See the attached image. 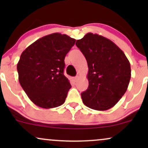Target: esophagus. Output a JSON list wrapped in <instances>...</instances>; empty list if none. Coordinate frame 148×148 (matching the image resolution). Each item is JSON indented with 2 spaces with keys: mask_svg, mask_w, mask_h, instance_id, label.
Wrapping results in <instances>:
<instances>
[{
  "mask_svg": "<svg viewBox=\"0 0 148 148\" xmlns=\"http://www.w3.org/2000/svg\"><path fill=\"white\" fill-rule=\"evenodd\" d=\"M79 76H75V77L74 78V81H77L78 80H79Z\"/></svg>",
  "mask_w": 148,
  "mask_h": 148,
  "instance_id": "obj_1",
  "label": "esophagus"
}]
</instances>
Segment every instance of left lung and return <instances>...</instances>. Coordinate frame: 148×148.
<instances>
[{
  "instance_id": "8db88e82",
  "label": "left lung",
  "mask_w": 148,
  "mask_h": 148,
  "mask_svg": "<svg viewBox=\"0 0 148 148\" xmlns=\"http://www.w3.org/2000/svg\"><path fill=\"white\" fill-rule=\"evenodd\" d=\"M88 62V89L81 93L86 106L106 111L114 106L127 91L131 79L130 61L111 40L87 33L76 43Z\"/></svg>"
}]
</instances>
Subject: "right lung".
Returning <instances> with one entry per match:
<instances>
[{
  "label": "right lung",
  "mask_w": 148,
  "mask_h": 148,
  "mask_svg": "<svg viewBox=\"0 0 148 148\" xmlns=\"http://www.w3.org/2000/svg\"><path fill=\"white\" fill-rule=\"evenodd\" d=\"M75 42L56 33L39 39L22 52L17 64L18 81L37 106L56 108L65 101L72 86L63 74L64 60Z\"/></svg>",
  "instance_id": "right-lung-1"
}]
</instances>
